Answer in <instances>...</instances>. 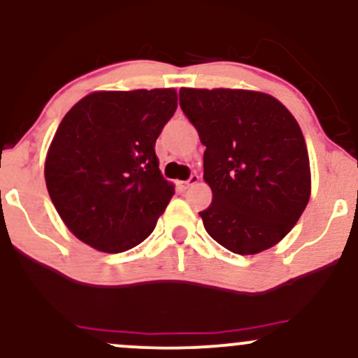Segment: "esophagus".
<instances>
[{"instance_id": "1", "label": "esophagus", "mask_w": 358, "mask_h": 358, "mask_svg": "<svg viewBox=\"0 0 358 358\" xmlns=\"http://www.w3.org/2000/svg\"><path fill=\"white\" fill-rule=\"evenodd\" d=\"M199 180H200V176H199V175H196V173H192V175H190V178L185 180V182H183V187H185V188L192 187V185L199 183Z\"/></svg>"}]
</instances>
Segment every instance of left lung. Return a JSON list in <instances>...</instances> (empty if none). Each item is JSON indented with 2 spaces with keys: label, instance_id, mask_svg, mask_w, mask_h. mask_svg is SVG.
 <instances>
[{
  "label": "left lung",
  "instance_id": "obj_1",
  "mask_svg": "<svg viewBox=\"0 0 358 358\" xmlns=\"http://www.w3.org/2000/svg\"><path fill=\"white\" fill-rule=\"evenodd\" d=\"M180 108L205 146L213 199L205 231L241 256L276 245L310 200V158L296 119L273 96L239 89H180Z\"/></svg>",
  "mask_w": 358,
  "mask_h": 358
}]
</instances>
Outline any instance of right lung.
<instances>
[{
    "instance_id": "add662e5",
    "label": "right lung",
    "mask_w": 358,
    "mask_h": 358,
    "mask_svg": "<svg viewBox=\"0 0 358 358\" xmlns=\"http://www.w3.org/2000/svg\"><path fill=\"white\" fill-rule=\"evenodd\" d=\"M176 110L175 89L92 92L62 119L45 182L73 236L101 252L141 244L173 196L155 143Z\"/></svg>"
}]
</instances>
